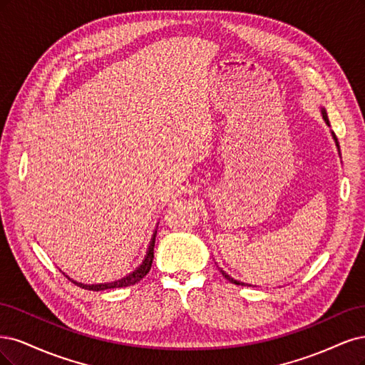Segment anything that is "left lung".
Segmentation results:
<instances>
[{"mask_svg": "<svg viewBox=\"0 0 365 365\" xmlns=\"http://www.w3.org/2000/svg\"><path fill=\"white\" fill-rule=\"evenodd\" d=\"M322 109V116H323V120H324V123L329 125V127H331V123H329V118H327V113H326V109L324 108H320ZM331 135H332V138H334V140H335V145H336V148H338V153H339V144H338V139H336V136H335V133L334 132H331ZM220 272H221V274L222 276H225L229 282H232V284H235V285H247V287H252V285H249V284H244V282H240V280H237V279H233L232 276H229L226 272H225V269H221L220 268Z\"/></svg>", "mask_w": 365, "mask_h": 365, "instance_id": "8db88e82", "label": "left lung"}]
</instances>
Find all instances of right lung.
Instances as JSON below:
<instances>
[{
	"mask_svg": "<svg viewBox=\"0 0 365 365\" xmlns=\"http://www.w3.org/2000/svg\"><path fill=\"white\" fill-rule=\"evenodd\" d=\"M156 233L158 230L153 232V237H151V241H150V245H148V250L145 253V257L143 264H140L136 269H133L132 273H128L127 276L118 279V280H113V282H106V284H92V285H88V284H81V282H76L73 280L71 277H68L71 282H74L76 285H78L80 288H85V289H91V291H104V289H112V288H123V287H130V285H135L138 284V282L143 279L144 276H147V273L150 272L151 268V264H153V257H155V241H156ZM65 274V273H63Z\"/></svg>",
	"mask_w": 365,
	"mask_h": 365,
	"instance_id": "1",
	"label": "right lung"
}]
</instances>
